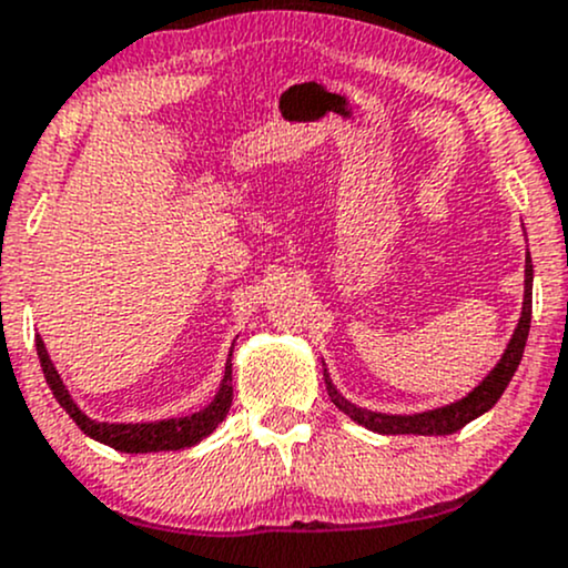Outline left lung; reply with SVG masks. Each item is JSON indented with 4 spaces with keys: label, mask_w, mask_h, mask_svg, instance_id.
<instances>
[{
    "label": "left lung",
    "mask_w": 568,
    "mask_h": 568,
    "mask_svg": "<svg viewBox=\"0 0 568 568\" xmlns=\"http://www.w3.org/2000/svg\"><path fill=\"white\" fill-rule=\"evenodd\" d=\"M531 291H534V264L531 255H526V283H523V310L520 321H517L513 339L507 342V351L501 353L498 364L488 375L483 377V383L475 385L464 398L458 402L445 404V407L426 409V413H413V415H388V413H375V409L358 407V404L347 402L345 396L336 390L332 383V375L326 372V364H323V383H326L328 396L336 407L342 409L347 417H353L358 426L369 428L375 434H417V436H445L456 434L466 423H471L475 417L485 415L490 407L501 398L504 390H507L509 379L517 372V364H520L523 351H526L528 328H531Z\"/></svg>",
    "instance_id": "8db88e82"
}]
</instances>
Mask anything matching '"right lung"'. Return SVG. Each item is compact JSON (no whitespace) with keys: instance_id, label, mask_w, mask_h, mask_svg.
Segmentation results:
<instances>
[{"instance_id":"add662e5","label":"right lung","mask_w":568,"mask_h":568,"mask_svg":"<svg viewBox=\"0 0 568 568\" xmlns=\"http://www.w3.org/2000/svg\"><path fill=\"white\" fill-rule=\"evenodd\" d=\"M37 355H40L42 375L48 379V388L53 390L55 402L67 409V415L78 423V428L91 439L102 442V445L112 447L118 453H161V450H183V447H193L210 436L217 428V423L229 415L232 407V353L229 351L226 358V372H223L221 388L213 402L207 407H202L199 413L183 415V417H166V420H153V423H99L83 413V409L74 404L70 390H67L64 379L55 372L51 355L45 351V342L37 334L34 339Z\"/></svg>"}]
</instances>
